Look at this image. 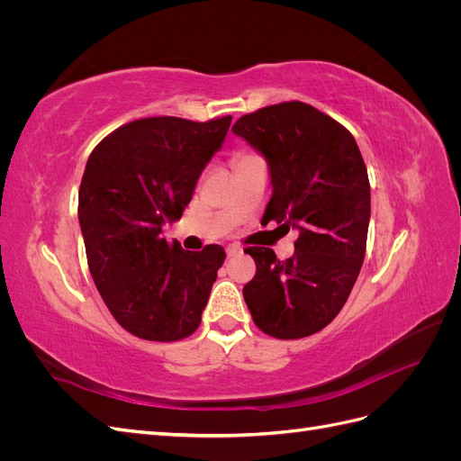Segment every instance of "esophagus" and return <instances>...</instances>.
<instances>
[{"mask_svg": "<svg viewBox=\"0 0 461 461\" xmlns=\"http://www.w3.org/2000/svg\"><path fill=\"white\" fill-rule=\"evenodd\" d=\"M240 254H242V248H240L239 244L227 246V256H229V258H236V256H240Z\"/></svg>", "mask_w": 461, "mask_h": 461, "instance_id": "34e87169", "label": "esophagus"}]
</instances>
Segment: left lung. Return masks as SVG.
Masks as SVG:
<instances>
[{
  "mask_svg": "<svg viewBox=\"0 0 461 461\" xmlns=\"http://www.w3.org/2000/svg\"><path fill=\"white\" fill-rule=\"evenodd\" d=\"M232 132L267 161L263 221L298 230L296 252L248 248L256 276L242 294L254 323L275 339H303L339 315L366 258L371 217L367 167L340 122L302 102L240 117Z\"/></svg>",
  "mask_w": 461,
  "mask_h": 461,
  "instance_id": "1",
  "label": "left lung"
}]
</instances>
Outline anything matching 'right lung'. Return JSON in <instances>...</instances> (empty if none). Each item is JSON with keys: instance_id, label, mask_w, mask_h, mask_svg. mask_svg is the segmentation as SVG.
Masks as SVG:
<instances>
[{"instance_id": "add662e5", "label": "right lung", "mask_w": 461, "mask_h": 461, "mask_svg": "<svg viewBox=\"0 0 461 461\" xmlns=\"http://www.w3.org/2000/svg\"><path fill=\"white\" fill-rule=\"evenodd\" d=\"M230 121L140 119L90 153L78 190L88 267L111 315L138 339L173 342L200 325L227 254L167 244L163 225L183 217Z\"/></svg>"}]
</instances>
